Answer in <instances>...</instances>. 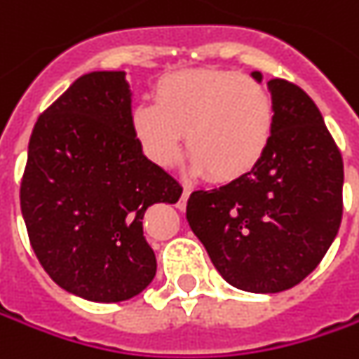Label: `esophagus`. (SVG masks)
<instances>
[{"instance_id": "obj_1", "label": "esophagus", "mask_w": 359, "mask_h": 359, "mask_svg": "<svg viewBox=\"0 0 359 359\" xmlns=\"http://www.w3.org/2000/svg\"><path fill=\"white\" fill-rule=\"evenodd\" d=\"M187 198H189V187L184 186V191H182V198H180V201H177V208H180V210H186Z\"/></svg>"}]
</instances>
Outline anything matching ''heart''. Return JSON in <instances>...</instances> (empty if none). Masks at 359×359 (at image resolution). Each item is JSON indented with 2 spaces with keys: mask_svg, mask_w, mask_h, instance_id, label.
<instances>
[{
  "mask_svg": "<svg viewBox=\"0 0 359 359\" xmlns=\"http://www.w3.org/2000/svg\"><path fill=\"white\" fill-rule=\"evenodd\" d=\"M276 128L268 88L250 76L191 69L161 77L154 104L131 111V130L156 165L170 168L184 149L194 172L215 182H233L264 159Z\"/></svg>",
  "mask_w": 359,
  "mask_h": 359,
  "instance_id": "obj_1",
  "label": "heart"
}]
</instances>
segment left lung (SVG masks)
I'll return each instance as SVG.
<instances>
[{"instance_id":"obj_1","label":"left lung","mask_w":359,"mask_h":359,"mask_svg":"<svg viewBox=\"0 0 359 359\" xmlns=\"http://www.w3.org/2000/svg\"><path fill=\"white\" fill-rule=\"evenodd\" d=\"M262 81V74L254 72ZM271 144L254 172L187 200V222L233 287L278 294L310 276L338 236L344 161L311 97L269 79Z\"/></svg>"}]
</instances>
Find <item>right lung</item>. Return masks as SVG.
<instances>
[{
  "instance_id": "1",
  "label": "right lung",
  "mask_w": 359,
  "mask_h": 359,
  "mask_svg": "<svg viewBox=\"0 0 359 359\" xmlns=\"http://www.w3.org/2000/svg\"><path fill=\"white\" fill-rule=\"evenodd\" d=\"M182 191L131 130L126 72L77 77L35 121L21 214L39 264L74 296L111 304L142 294L158 269L145 210Z\"/></svg>"
}]
</instances>
